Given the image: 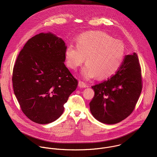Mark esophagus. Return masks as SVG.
<instances>
[{"instance_id": "obj_1", "label": "esophagus", "mask_w": 157, "mask_h": 157, "mask_svg": "<svg viewBox=\"0 0 157 157\" xmlns=\"http://www.w3.org/2000/svg\"><path fill=\"white\" fill-rule=\"evenodd\" d=\"M78 86L80 88H86L87 86V85L84 82H83L82 81H79V82H78Z\"/></svg>"}]
</instances>
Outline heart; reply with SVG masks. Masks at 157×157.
<instances>
[{
    "mask_svg": "<svg viewBox=\"0 0 157 157\" xmlns=\"http://www.w3.org/2000/svg\"><path fill=\"white\" fill-rule=\"evenodd\" d=\"M124 54L121 41L99 31L82 34L77 39V45L70 44L65 50L67 63L72 69L81 66L86 57L87 64L82 70L86 80L96 76L98 79H105L113 75L122 64Z\"/></svg>",
    "mask_w": 157,
    "mask_h": 157,
    "instance_id": "b5f03b06",
    "label": "heart"
}]
</instances>
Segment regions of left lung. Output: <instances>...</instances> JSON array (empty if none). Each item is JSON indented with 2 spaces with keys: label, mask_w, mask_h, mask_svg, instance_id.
I'll return each mask as SVG.
<instances>
[{
  "label": "left lung",
  "mask_w": 157,
  "mask_h": 157,
  "mask_svg": "<svg viewBox=\"0 0 157 157\" xmlns=\"http://www.w3.org/2000/svg\"><path fill=\"white\" fill-rule=\"evenodd\" d=\"M92 88L95 94L90 103V111L96 120L113 124L127 118L134 111L142 90L136 54L126 56L115 75Z\"/></svg>",
  "instance_id": "obj_1"
}]
</instances>
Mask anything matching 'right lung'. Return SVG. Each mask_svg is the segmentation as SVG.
Listing matches in <instances>:
<instances>
[{
    "label": "right lung",
    "mask_w": 157,
    "mask_h": 157,
    "mask_svg": "<svg viewBox=\"0 0 157 157\" xmlns=\"http://www.w3.org/2000/svg\"><path fill=\"white\" fill-rule=\"evenodd\" d=\"M67 46L49 32L33 37L24 45L13 72L14 94L23 112L31 121L48 124L64 111L78 81L66 67Z\"/></svg>",
    "instance_id": "right-lung-1"
}]
</instances>
